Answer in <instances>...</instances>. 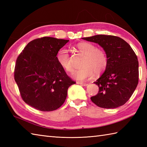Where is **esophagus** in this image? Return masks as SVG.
Returning <instances> with one entry per match:
<instances>
[{
  "label": "esophagus",
  "instance_id": "1",
  "mask_svg": "<svg viewBox=\"0 0 147 147\" xmlns=\"http://www.w3.org/2000/svg\"><path fill=\"white\" fill-rule=\"evenodd\" d=\"M78 84H79V85H81L82 86H86L88 85V83H82V82H77Z\"/></svg>",
  "mask_w": 147,
  "mask_h": 147
}]
</instances>
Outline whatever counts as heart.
<instances>
[{
    "label": "heart",
    "mask_w": 147,
    "mask_h": 147,
    "mask_svg": "<svg viewBox=\"0 0 147 147\" xmlns=\"http://www.w3.org/2000/svg\"><path fill=\"white\" fill-rule=\"evenodd\" d=\"M77 48L80 52L85 55V58L82 64L83 67L74 72V78L85 81L91 78L94 73L99 74L105 71L108 64V58L104 50L97 49L95 45L89 42L80 43ZM56 59L59 65L65 71L69 73L73 71L67 50L64 48L59 49L56 54Z\"/></svg>",
    "instance_id": "heart-1"
}]
</instances>
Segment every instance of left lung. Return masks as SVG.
Masks as SVG:
<instances>
[{
  "label": "left lung",
  "mask_w": 147,
  "mask_h": 147,
  "mask_svg": "<svg viewBox=\"0 0 147 147\" xmlns=\"http://www.w3.org/2000/svg\"><path fill=\"white\" fill-rule=\"evenodd\" d=\"M82 38L98 43L108 58L105 72L94 82L99 91L91 100L105 109L123 105L138 83V61L135 52L125 40L116 36L98 35Z\"/></svg>",
  "instance_id": "obj_1"
}]
</instances>
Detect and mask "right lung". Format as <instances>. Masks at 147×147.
<instances>
[{
	"label": "right lung",
	"mask_w": 147,
	"mask_h": 147,
	"mask_svg": "<svg viewBox=\"0 0 147 147\" xmlns=\"http://www.w3.org/2000/svg\"><path fill=\"white\" fill-rule=\"evenodd\" d=\"M69 41L44 36L29 42L19 55L14 80L22 99L37 110H56L64 104L67 89L76 82L57 61L59 49Z\"/></svg>",
	"instance_id": "obj_1"
}]
</instances>
